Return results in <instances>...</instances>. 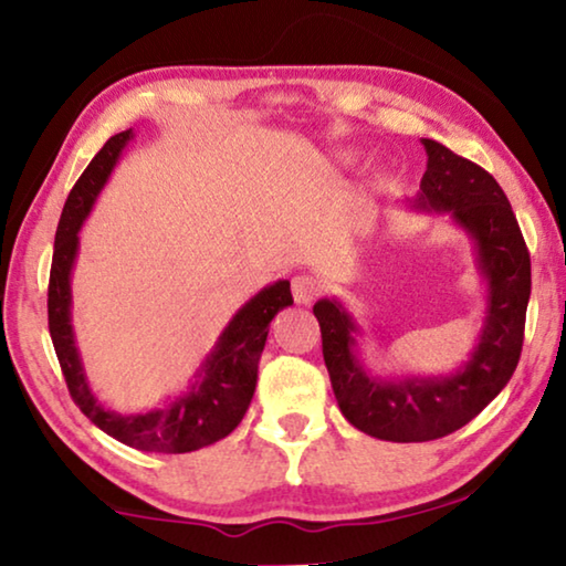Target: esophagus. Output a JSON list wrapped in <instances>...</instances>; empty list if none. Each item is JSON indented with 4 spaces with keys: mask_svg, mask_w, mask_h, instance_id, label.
<instances>
[{
    "mask_svg": "<svg viewBox=\"0 0 566 566\" xmlns=\"http://www.w3.org/2000/svg\"><path fill=\"white\" fill-rule=\"evenodd\" d=\"M291 289H293V301L298 303V306H311V303L318 298L321 283L313 275H295Z\"/></svg>",
    "mask_w": 566,
    "mask_h": 566,
    "instance_id": "obj_1",
    "label": "esophagus"
}]
</instances>
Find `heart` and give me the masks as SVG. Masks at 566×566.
Listing matches in <instances>:
<instances>
[{
    "label": "heart",
    "instance_id": "1",
    "mask_svg": "<svg viewBox=\"0 0 566 566\" xmlns=\"http://www.w3.org/2000/svg\"><path fill=\"white\" fill-rule=\"evenodd\" d=\"M336 159H342V161H346V159H349V156H346V154H336Z\"/></svg>",
    "mask_w": 566,
    "mask_h": 566
}]
</instances>
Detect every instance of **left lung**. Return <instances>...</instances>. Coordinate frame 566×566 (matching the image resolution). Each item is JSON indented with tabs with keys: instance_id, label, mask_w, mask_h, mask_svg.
<instances>
[{
	"instance_id": "obj_1",
	"label": "left lung",
	"mask_w": 566,
	"mask_h": 566,
	"mask_svg": "<svg viewBox=\"0 0 566 566\" xmlns=\"http://www.w3.org/2000/svg\"><path fill=\"white\" fill-rule=\"evenodd\" d=\"M428 169L420 192L405 199L417 214H446L473 242L485 283L483 326L468 361L450 374L379 377L359 356L361 326L338 298L313 306L338 410L356 430L389 442H424L455 432L509 385L521 344L532 260L506 195L489 171L432 138H422Z\"/></svg>"
}]
</instances>
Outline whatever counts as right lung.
Returning <instances> with one entry per match:
<instances>
[{"label": "right lung", "instance_id": "right-lung-1", "mask_svg": "<svg viewBox=\"0 0 566 566\" xmlns=\"http://www.w3.org/2000/svg\"><path fill=\"white\" fill-rule=\"evenodd\" d=\"M134 138V132L111 136L93 156L88 169L75 181L60 214L48 289V324L67 389L83 415L111 438L146 453H192L228 438L248 412L258 385V361L263 354L268 326L277 311L291 306V283L275 281L234 311L217 336L210 354L199 364L179 395L144 412H116L98 402L85 374V364L73 328V268L81 250V230L91 214L113 167Z\"/></svg>", "mask_w": 566, "mask_h": 566}]
</instances>
